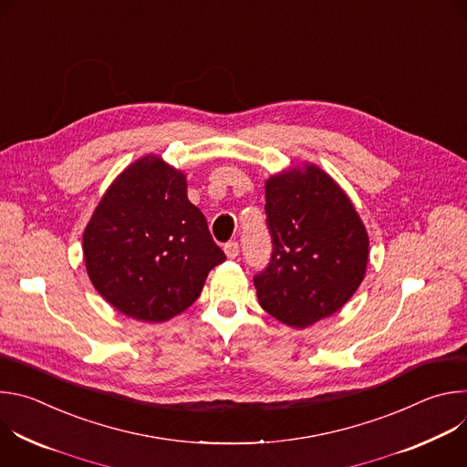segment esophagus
<instances>
[{
	"mask_svg": "<svg viewBox=\"0 0 467 467\" xmlns=\"http://www.w3.org/2000/svg\"><path fill=\"white\" fill-rule=\"evenodd\" d=\"M223 251H225V254H227L229 258H236L238 253H240V245H238V242L233 240V242H227V244H225Z\"/></svg>",
	"mask_w": 467,
	"mask_h": 467,
	"instance_id": "esophagus-1",
	"label": "esophagus"
}]
</instances>
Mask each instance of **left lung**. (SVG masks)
I'll use <instances>...</instances> for the list:
<instances>
[{"mask_svg": "<svg viewBox=\"0 0 467 467\" xmlns=\"http://www.w3.org/2000/svg\"><path fill=\"white\" fill-rule=\"evenodd\" d=\"M264 211L274 251L253 277L260 306L294 328L338 312L360 286L369 251L351 199L305 164L265 181Z\"/></svg>", "mask_w": 467, "mask_h": 467, "instance_id": "left-lung-1", "label": "left lung"}]
</instances>
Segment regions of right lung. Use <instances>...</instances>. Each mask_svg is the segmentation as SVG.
I'll list each match as a JSON object with an SVG mask.
<instances>
[{
    "mask_svg": "<svg viewBox=\"0 0 467 467\" xmlns=\"http://www.w3.org/2000/svg\"><path fill=\"white\" fill-rule=\"evenodd\" d=\"M83 253L103 299L151 323L186 310L225 260L203 213L188 202L184 173L155 155L109 186L85 229Z\"/></svg>",
    "mask_w": 467,
    "mask_h": 467,
    "instance_id": "add662e5",
    "label": "right lung"
}]
</instances>
